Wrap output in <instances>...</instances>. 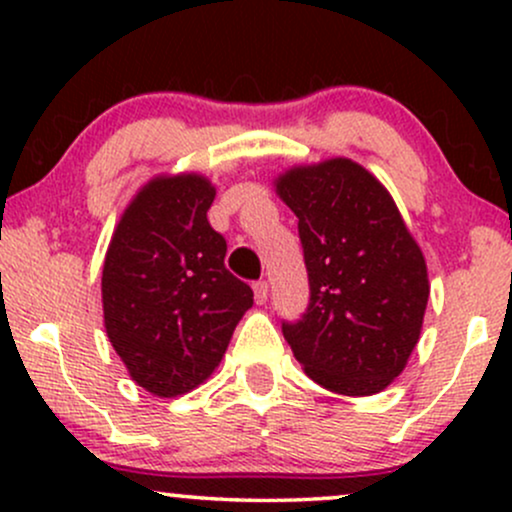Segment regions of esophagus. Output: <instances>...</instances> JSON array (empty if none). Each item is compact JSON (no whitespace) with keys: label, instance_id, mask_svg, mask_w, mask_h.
<instances>
[{"label":"esophagus","instance_id":"34e87169","mask_svg":"<svg viewBox=\"0 0 512 512\" xmlns=\"http://www.w3.org/2000/svg\"><path fill=\"white\" fill-rule=\"evenodd\" d=\"M252 289H255V301L257 303H267V296H269V284L264 279H260V281H255V284H252Z\"/></svg>","mask_w":512,"mask_h":512}]
</instances>
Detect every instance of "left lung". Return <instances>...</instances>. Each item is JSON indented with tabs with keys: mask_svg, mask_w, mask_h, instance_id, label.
I'll return each instance as SVG.
<instances>
[{
	"mask_svg": "<svg viewBox=\"0 0 512 512\" xmlns=\"http://www.w3.org/2000/svg\"><path fill=\"white\" fill-rule=\"evenodd\" d=\"M276 195L298 216L310 284L301 320L281 322L293 356L330 392L385 390L419 342L431 289L397 204L349 158L291 168Z\"/></svg>",
	"mask_w": 512,
	"mask_h": 512,
	"instance_id": "8db88e82",
	"label": "left lung"
}]
</instances>
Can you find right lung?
Masks as SVG:
<instances>
[{
  "instance_id": "right-lung-1",
  "label": "right lung",
  "mask_w": 512,
  "mask_h": 512,
  "mask_svg": "<svg viewBox=\"0 0 512 512\" xmlns=\"http://www.w3.org/2000/svg\"><path fill=\"white\" fill-rule=\"evenodd\" d=\"M214 197L202 175L154 178L105 255V332L134 383L156 397L204 383L252 308V289L226 269V238L207 219Z\"/></svg>"
}]
</instances>
